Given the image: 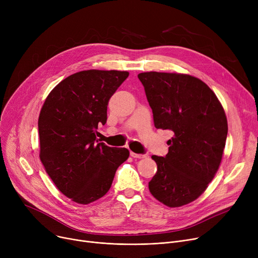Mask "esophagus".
I'll list each match as a JSON object with an SVG mask.
<instances>
[{
  "label": "esophagus",
  "mask_w": 258,
  "mask_h": 258,
  "mask_svg": "<svg viewBox=\"0 0 258 258\" xmlns=\"http://www.w3.org/2000/svg\"><path fill=\"white\" fill-rule=\"evenodd\" d=\"M131 156H132L133 158H138V159H142V158H145V157H146L145 155L136 154V153H134V152H131Z\"/></svg>",
  "instance_id": "esophagus-1"
}]
</instances>
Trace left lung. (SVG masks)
<instances>
[{
	"mask_svg": "<svg viewBox=\"0 0 258 258\" xmlns=\"http://www.w3.org/2000/svg\"><path fill=\"white\" fill-rule=\"evenodd\" d=\"M153 110L157 128L169 130L165 157L152 156L158 169L148 183L151 194L168 207L198 199L221 164L228 123L213 91L199 78L186 74H138Z\"/></svg>",
	"mask_w": 258,
	"mask_h": 258,
	"instance_id": "8db88e82",
	"label": "left lung"
}]
</instances>
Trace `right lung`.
<instances>
[{"label": "right lung", "instance_id": "right-lung-1", "mask_svg": "<svg viewBox=\"0 0 258 258\" xmlns=\"http://www.w3.org/2000/svg\"><path fill=\"white\" fill-rule=\"evenodd\" d=\"M127 76L115 70L77 72L50 92L40 110V161L61 194L78 204L102 198L130 156L124 147L96 140L98 125L106 123L108 100Z\"/></svg>", "mask_w": 258, "mask_h": 258}]
</instances>
